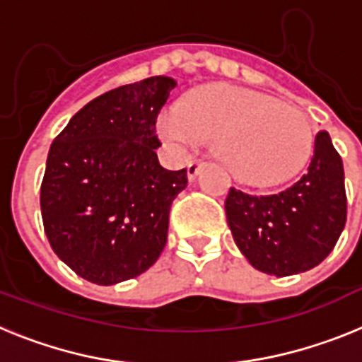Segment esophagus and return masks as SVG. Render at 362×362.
<instances>
[{
  "label": "esophagus",
  "instance_id": "1",
  "mask_svg": "<svg viewBox=\"0 0 362 362\" xmlns=\"http://www.w3.org/2000/svg\"><path fill=\"white\" fill-rule=\"evenodd\" d=\"M203 166H204L203 161H190V163H188V166H187L188 179H190V181H194V179L197 177V174H199V170H201V168H203Z\"/></svg>",
  "mask_w": 362,
  "mask_h": 362
}]
</instances>
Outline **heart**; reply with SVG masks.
Here are the masks:
<instances>
[{
    "mask_svg": "<svg viewBox=\"0 0 362 362\" xmlns=\"http://www.w3.org/2000/svg\"><path fill=\"white\" fill-rule=\"evenodd\" d=\"M159 136L181 153L216 137V153L239 181L272 187L303 168L313 146L308 117L257 90L214 83L159 114Z\"/></svg>",
    "mask_w": 362,
    "mask_h": 362,
    "instance_id": "b5f03b06",
    "label": "heart"
}]
</instances>
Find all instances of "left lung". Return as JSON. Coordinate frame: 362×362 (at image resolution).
<instances>
[{"instance_id":"1","label":"left lung","mask_w":362,"mask_h":362,"mask_svg":"<svg viewBox=\"0 0 362 362\" xmlns=\"http://www.w3.org/2000/svg\"><path fill=\"white\" fill-rule=\"evenodd\" d=\"M225 210L233 241L255 270L286 277L322 263L346 223L343 159L330 134L315 136L297 183L274 196L230 188Z\"/></svg>"}]
</instances>
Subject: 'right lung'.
<instances>
[{
	"instance_id": "right-lung-1",
	"label": "right lung",
	"mask_w": 362,
	"mask_h": 362,
	"mask_svg": "<svg viewBox=\"0 0 362 362\" xmlns=\"http://www.w3.org/2000/svg\"><path fill=\"white\" fill-rule=\"evenodd\" d=\"M177 81L153 76L92 99L54 139L41 183L52 250L101 286L134 279L161 255L187 168L166 170L156 117Z\"/></svg>"
}]
</instances>
